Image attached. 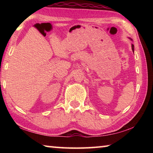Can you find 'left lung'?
<instances>
[{
    "label": "left lung",
    "instance_id": "1",
    "mask_svg": "<svg viewBox=\"0 0 153 153\" xmlns=\"http://www.w3.org/2000/svg\"><path fill=\"white\" fill-rule=\"evenodd\" d=\"M131 48H132V51H134V45H131Z\"/></svg>",
    "mask_w": 153,
    "mask_h": 153
}]
</instances>
